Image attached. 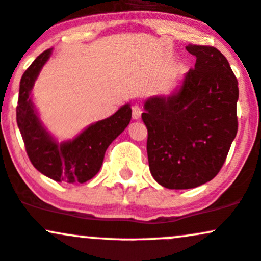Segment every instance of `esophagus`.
<instances>
[{"mask_svg": "<svg viewBox=\"0 0 261 261\" xmlns=\"http://www.w3.org/2000/svg\"><path fill=\"white\" fill-rule=\"evenodd\" d=\"M141 109H140L139 105H134L133 106V119L139 120L140 116H141Z\"/></svg>", "mask_w": 261, "mask_h": 261, "instance_id": "esophagus-1", "label": "esophagus"}]
</instances>
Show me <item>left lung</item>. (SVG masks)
<instances>
[{"label": "left lung", "instance_id": "left-lung-1", "mask_svg": "<svg viewBox=\"0 0 261 261\" xmlns=\"http://www.w3.org/2000/svg\"><path fill=\"white\" fill-rule=\"evenodd\" d=\"M196 57L169 96L145 101L147 158L153 179L167 189H193L213 180L238 133V80L226 57L211 46L188 45Z\"/></svg>", "mask_w": 261, "mask_h": 261}]
</instances>
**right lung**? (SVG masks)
I'll use <instances>...</instances> for the list:
<instances>
[{
    "mask_svg": "<svg viewBox=\"0 0 261 261\" xmlns=\"http://www.w3.org/2000/svg\"><path fill=\"white\" fill-rule=\"evenodd\" d=\"M50 55L51 50L42 52L22 75L16 109L17 125L30 161L41 174L57 182H86L100 171L110 144L130 123L131 108L126 103L112 116L91 123L73 140L59 144L42 125L30 96Z\"/></svg>",
    "mask_w": 261,
    "mask_h": 261,
    "instance_id": "1",
    "label": "right lung"
}]
</instances>
